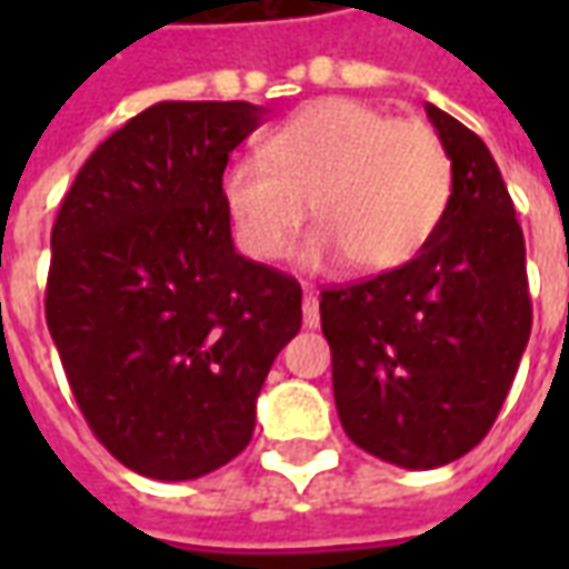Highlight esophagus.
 <instances>
[{"instance_id": "34e87169", "label": "esophagus", "mask_w": 569, "mask_h": 569, "mask_svg": "<svg viewBox=\"0 0 569 569\" xmlns=\"http://www.w3.org/2000/svg\"><path fill=\"white\" fill-rule=\"evenodd\" d=\"M301 313H305V326H308V329H317V326H320V298H317L313 289H305Z\"/></svg>"}]
</instances>
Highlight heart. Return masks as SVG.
<instances>
[{"label":"heart","mask_w":569,"mask_h":569,"mask_svg":"<svg viewBox=\"0 0 569 569\" xmlns=\"http://www.w3.org/2000/svg\"><path fill=\"white\" fill-rule=\"evenodd\" d=\"M219 191L249 259H283L313 207L322 224L301 247L308 268L350 259L383 273L436 234L451 200V158L420 121L326 97L271 130L261 158L228 163Z\"/></svg>","instance_id":"obj_1"}]
</instances>
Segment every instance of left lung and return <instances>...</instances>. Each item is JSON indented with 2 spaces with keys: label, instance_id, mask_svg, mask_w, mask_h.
Returning <instances> with one entry per match:
<instances>
[{
  "label": "left lung",
  "instance_id": "1",
  "mask_svg": "<svg viewBox=\"0 0 569 569\" xmlns=\"http://www.w3.org/2000/svg\"><path fill=\"white\" fill-rule=\"evenodd\" d=\"M451 200L415 259L320 292L341 427L362 451L436 469L488 436L530 338L525 234L488 146L427 103Z\"/></svg>",
  "mask_w": 569,
  "mask_h": 569
}]
</instances>
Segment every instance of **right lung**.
Listing matches in <instances>:
<instances>
[{"mask_svg": "<svg viewBox=\"0 0 569 569\" xmlns=\"http://www.w3.org/2000/svg\"><path fill=\"white\" fill-rule=\"evenodd\" d=\"M264 112L149 106L97 146L57 212L44 320L93 436L146 478L234 460L301 329V286L237 252L219 191Z\"/></svg>", "mask_w": 569, "mask_h": 569, "instance_id": "obj_1", "label": "right lung"}]
</instances>
